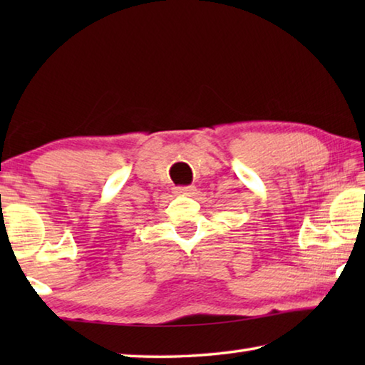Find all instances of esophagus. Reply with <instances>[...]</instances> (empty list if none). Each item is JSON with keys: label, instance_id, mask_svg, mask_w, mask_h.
Returning <instances> with one entry per match:
<instances>
[{"label": "esophagus", "instance_id": "esophagus-1", "mask_svg": "<svg viewBox=\"0 0 365 365\" xmlns=\"http://www.w3.org/2000/svg\"><path fill=\"white\" fill-rule=\"evenodd\" d=\"M195 190H196L195 187H178V188H175V193L177 195H191Z\"/></svg>", "mask_w": 365, "mask_h": 365}]
</instances>
